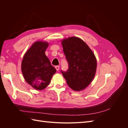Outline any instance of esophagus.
Wrapping results in <instances>:
<instances>
[{"label":"esophagus","mask_w":128,"mask_h":128,"mask_svg":"<svg viewBox=\"0 0 128 128\" xmlns=\"http://www.w3.org/2000/svg\"><path fill=\"white\" fill-rule=\"evenodd\" d=\"M55 68H56V70L57 71H58V70H59L60 66H55Z\"/></svg>","instance_id":"1"}]
</instances>
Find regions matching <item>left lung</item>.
Segmentation results:
<instances>
[{
    "label": "left lung",
    "instance_id": "left-lung-1",
    "mask_svg": "<svg viewBox=\"0 0 128 128\" xmlns=\"http://www.w3.org/2000/svg\"><path fill=\"white\" fill-rule=\"evenodd\" d=\"M68 64L67 71L61 70L68 86L79 91L88 86L94 79L96 68V57L87 44L80 38L69 37L62 40Z\"/></svg>",
    "mask_w": 128,
    "mask_h": 128
}]
</instances>
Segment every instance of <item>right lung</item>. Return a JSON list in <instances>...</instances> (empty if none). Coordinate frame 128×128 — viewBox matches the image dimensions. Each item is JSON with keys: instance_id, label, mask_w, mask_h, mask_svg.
Listing matches in <instances>:
<instances>
[{"instance_id": "1", "label": "right lung", "mask_w": 128, "mask_h": 128, "mask_svg": "<svg viewBox=\"0 0 128 128\" xmlns=\"http://www.w3.org/2000/svg\"><path fill=\"white\" fill-rule=\"evenodd\" d=\"M48 46L46 42H35L26 53L22 61L21 69L25 80L37 90L47 87L56 72L45 55Z\"/></svg>"}]
</instances>
